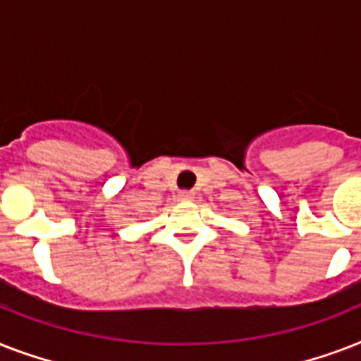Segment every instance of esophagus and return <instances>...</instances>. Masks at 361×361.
Here are the masks:
<instances>
[{"label": "esophagus", "instance_id": "esophagus-1", "mask_svg": "<svg viewBox=\"0 0 361 361\" xmlns=\"http://www.w3.org/2000/svg\"><path fill=\"white\" fill-rule=\"evenodd\" d=\"M178 197H180L181 202H189V200H192V198H195V192H192V191H181Z\"/></svg>", "mask_w": 361, "mask_h": 361}]
</instances>
